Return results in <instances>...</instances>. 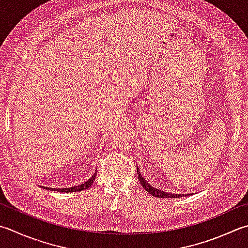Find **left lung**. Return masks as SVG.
<instances>
[{
  "instance_id": "left-lung-1",
  "label": "left lung",
  "mask_w": 248,
  "mask_h": 248,
  "mask_svg": "<svg viewBox=\"0 0 248 248\" xmlns=\"http://www.w3.org/2000/svg\"><path fill=\"white\" fill-rule=\"evenodd\" d=\"M138 169V176H139V181L140 183V185L143 186V188L146 190L147 192H149V195H152L154 197H157V198H181L184 196H189V195H178V193H170V192H166V191H162L160 190V189H157L153 187L152 185H149V183L146 182V179H144V177L140 175V170Z\"/></svg>"
}]
</instances>
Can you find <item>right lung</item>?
Returning a JSON list of instances; mask_svg holds the SVG:
<instances>
[{"label": "right lung", "instance_id": "1", "mask_svg": "<svg viewBox=\"0 0 248 248\" xmlns=\"http://www.w3.org/2000/svg\"><path fill=\"white\" fill-rule=\"evenodd\" d=\"M96 176V172H94L93 175H92L88 181L84 184H80L78 186H74V187H67V188H49V187H43L44 189H48V190H55V191H59V192H76V191H81L85 190V189H88L92 184L94 182V178Z\"/></svg>", "mask_w": 248, "mask_h": 248}]
</instances>
